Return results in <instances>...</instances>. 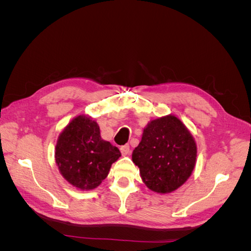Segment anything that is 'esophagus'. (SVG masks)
Here are the masks:
<instances>
[{
	"label": "esophagus",
	"instance_id": "obj_1",
	"mask_svg": "<svg viewBox=\"0 0 251 251\" xmlns=\"http://www.w3.org/2000/svg\"><path fill=\"white\" fill-rule=\"evenodd\" d=\"M120 151H121V154H123V156L128 155V154H130V151H131L130 146H128V144H126V146H123V147L120 148Z\"/></svg>",
	"mask_w": 251,
	"mask_h": 251
}]
</instances>
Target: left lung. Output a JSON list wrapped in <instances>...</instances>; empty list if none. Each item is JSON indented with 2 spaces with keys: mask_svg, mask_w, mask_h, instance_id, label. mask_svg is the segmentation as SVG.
<instances>
[{
  "mask_svg": "<svg viewBox=\"0 0 251 251\" xmlns=\"http://www.w3.org/2000/svg\"><path fill=\"white\" fill-rule=\"evenodd\" d=\"M196 158L193 135L172 114L150 121L132 154L143 183L158 194H169L183 185L195 169Z\"/></svg>",
  "mask_w": 251,
  "mask_h": 251,
  "instance_id": "obj_1",
  "label": "left lung"
}]
</instances>
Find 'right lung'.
<instances>
[{"mask_svg":"<svg viewBox=\"0 0 251 251\" xmlns=\"http://www.w3.org/2000/svg\"><path fill=\"white\" fill-rule=\"evenodd\" d=\"M120 156L116 147L101 139L95 120L78 115L59 134L54 157L59 173L72 186L91 191L107 178Z\"/></svg>","mask_w":251,"mask_h":251,"instance_id":"1","label":"right lung"}]
</instances>
